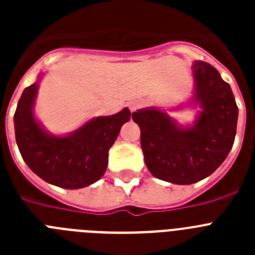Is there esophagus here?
Wrapping results in <instances>:
<instances>
[{
  "label": "esophagus",
  "instance_id": "34e87169",
  "mask_svg": "<svg viewBox=\"0 0 255 255\" xmlns=\"http://www.w3.org/2000/svg\"><path fill=\"white\" fill-rule=\"evenodd\" d=\"M139 107H140V103L136 102V101H132V102L129 103V108H130V111H131V112H134L135 110H136V108H139Z\"/></svg>",
  "mask_w": 255,
  "mask_h": 255
}]
</instances>
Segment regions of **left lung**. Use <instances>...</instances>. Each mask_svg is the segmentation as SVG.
I'll list each match as a JSON object with an SVG mask.
<instances>
[{
  "mask_svg": "<svg viewBox=\"0 0 255 255\" xmlns=\"http://www.w3.org/2000/svg\"><path fill=\"white\" fill-rule=\"evenodd\" d=\"M191 71L194 97L190 103L200 108L193 125H180L159 108L132 112L149 172L177 185L194 184L215 172L233 148L238 125L235 97L217 70L194 61Z\"/></svg>",
  "mask_w": 255,
  "mask_h": 255,
  "instance_id": "left-lung-1",
  "label": "left lung"
}]
</instances>
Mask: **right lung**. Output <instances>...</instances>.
Instances as JSON below:
<instances>
[{"instance_id":"add662e5","label":"right lung","mask_w":255,"mask_h":255,"mask_svg":"<svg viewBox=\"0 0 255 255\" xmlns=\"http://www.w3.org/2000/svg\"><path fill=\"white\" fill-rule=\"evenodd\" d=\"M25 88L13 115L15 138L20 154L40 179L64 189H80L103 176L108 150L121 126L130 120L129 108L111 116L94 117L75 131L53 135L34 116L39 80Z\"/></svg>"}]
</instances>
